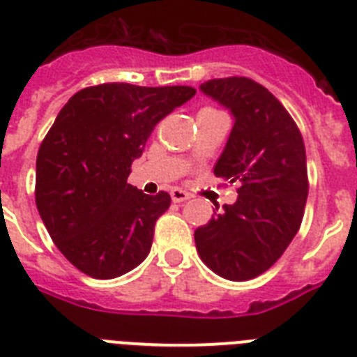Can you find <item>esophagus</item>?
Wrapping results in <instances>:
<instances>
[{
    "label": "esophagus",
    "instance_id": "1",
    "mask_svg": "<svg viewBox=\"0 0 357 357\" xmlns=\"http://www.w3.org/2000/svg\"><path fill=\"white\" fill-rule=\"evenodd\" d=\"M170 197H172L174 203H183L187 202V199H190V194L181 190V188H172V190H170Z\"/></svg>",
    "mask_w": 357,
    "mask_h": 357
}]
</instances>
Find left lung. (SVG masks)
Returning a JSON list of instances; mask_svg holds the SVG:
<instances>
[{
  "instance_id": "1",
  "label": "left lung",
  "mask_w": 357,
  "mask_h": 357,
  "mask_svg": "<svg viewBox=\"0 0 357 357\" xmlns=\"http://www.w3.org/2000/svg\"><path fill=\"white\" fill-rule=\"evenodd\" d=\"M199 89L234 116L214 174L239 188L234 205L194 232L197 254L225 280H252L280 259L303 220V137L278 98L248 77L208 79Z\"/></svg>"
}]
</instances>
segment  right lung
Instances as JSON below:
<instances>
[{
    "label": "right lung",
    "mask_w": 357,
    "mask_h": 357,
    "mask_svg": "<svg viewBox=\"0 0 357 357\" xmlns=\"http://www.w3.org/2000/svg\"><path fill=\"white\" fill-rule=\"evenodd\" d=\"M196 89L103 83L72 96L38 151L36 206L72 265L112 280L149 256L170 196L127 183L130 165L167 114Z\"/></svg>",
    "instance_id": "1"
}]
</instances>
